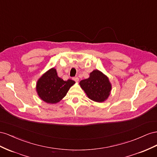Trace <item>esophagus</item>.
<instances>
[{"label": "esophagus", "mask_w": 157, "mask_h": 157, "mask_svg": "<svg viewBox=\"0 0 157 157\" xmlns=\"http://www.w3.org/2000/svg\"><path fill=\"white\" fill-rule=\"evenodd\" d=\"M73 79L74 80V81H75V82H78V81H79V78H78V77H74V78H73Z\"/></svg>", "instance_id": "obj_1"}]
</instances>
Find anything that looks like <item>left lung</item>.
Returning a JSON list of instances; mask_svg holds the SVG:
<instances>
[{
    "instance_id": "1",
    "label": "left lung",
    "mask_w": 157,
    "mask_h": 157,
    "mask_svg": "<svg viewBox=\"0 0 157 157\" xmlns=\"http://www.w3.org/2000/svg\"><path fill=\"white\" fill-rule=\"evenodd\" d=\"M82 89L91 100L97 102L106 101L112 89L109 78L98 70L90 73L89 78L79 82Z\"/></svg>"
}]
</instances>
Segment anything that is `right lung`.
I'll return each mask as SVG.
<instances>
[{"label":"right lung","mask_w":157,"mask_h":157,"mask_svg":"<svg viewBox=\"0 0 157 157\" xmlns=\"http://www.w3.org/2000/svg\"><path fill=\"white\" fill-rule=\"evenodd\" d=\"M74 83L71 79L64 81L58 76L56 70L52 68L38 79L36 90L41 100L47 103L55 104L66 96Z\"/></svg>","instance_id":"1"}]
</instances>
